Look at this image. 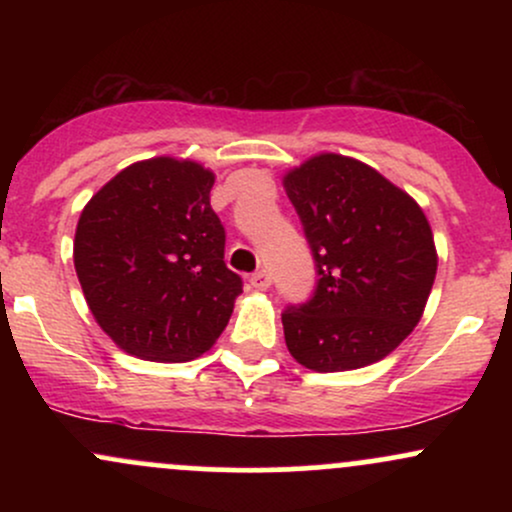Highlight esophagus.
Listing matches in <instances>:
<instances>
[{"mask_svg": "<svg viewBox=\"0 0 512 512\" xmlns=\"http://www.w3.org/2000/svg\"><path fill=\"white\" fill-rule=\"evenodd\" d=\"M269 284H272V279H269V274L264 272V269H260V272H255L250 276V286L255 291H267Z\"/></svg>", "mask_w": 512, "mask_h": 512, "instance_id": "esophagus-1", "label": "esophagus"}]
</instances>
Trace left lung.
<instances>
[{"label":"left lung","instance_id":"1","mask_svg":"<svg viewBox=\"0 0 512 512\" xmlns=\"http://www.w3.org/2000/svg\"><path fill=\"white\" fill-rule=\"evenodd\" d=\"M317 289L281 313L291 356L317 373L370 366L419 325L438 252L424 209L375 168L317 154L284 175Z\"/></svg>","mask_w":512,"mask_h":512}]
</instances>
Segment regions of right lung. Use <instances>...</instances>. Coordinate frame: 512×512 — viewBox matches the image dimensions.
<instances>
[{"instance_id":"obj_1","label":"right lung","mask_w":512,"mask_h":512,"mask_svg":"<svg viewBox=\"0 0 512 512\" xmlns=\"http://www.w3.org/2000/svg\"><path fill=\"white\" fill-rule=\"evenodd\" d=\"M214 173L190 158L137 161L81 211L74 267L93 317L127 354L180 363L216 344L243 293L223 262Z\"/></svg>"}]
</instances>
